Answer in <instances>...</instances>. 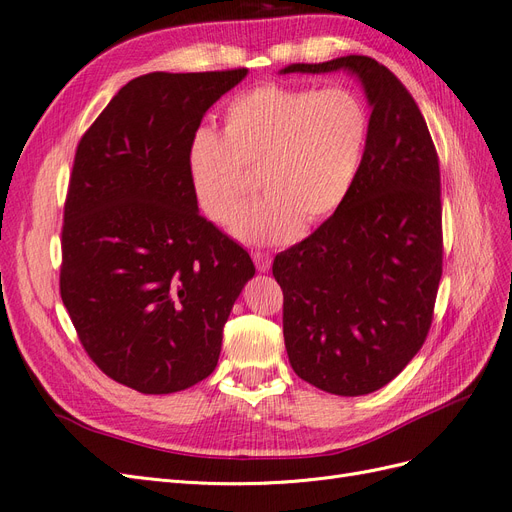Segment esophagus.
Listing matches in <instances>:
<instances>
[{
	"instance_id": "34e87169",
	"label": "esophagus",
	"mask_w": 512,
	"mask_h": 512,
	"mask_svg": "<svg viewBox=\"0 0 512 512\" xmlns=\"http://www.w3.org/2000/svg\"><path fill=\"white\" fill-rule=\"evenodd\" d=\"M252 258H254V265L260 273H267L273 265V258L269 252H252Z\"/></svg>"
}]
</instances>
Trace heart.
<instances>
[{
    "label": "heart",
    "mask_w": 512,
    "mask_h": 512,
    "mask_svg": "<svg viewBox=\"0 0 512 512\" xmlns=\"http://www.w3.org/2000/svg\"><path fill=\"white\" fill-rule=\"evenodd\" d=\"M369 115L348 87L265 83L235 96L222 134L192 136L188 175L198 209L224 224L249 175L266 192L230 220V235L247 245H282L344 205L359 175Z\"/></svg>",
    "instance_id": "1"
}]
</instances>
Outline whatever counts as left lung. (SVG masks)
Instances as JSON below:
<instances>
[{"label":"left lung","mask_w":512,"mask_h":512,"mask_svg":"<svg viewBox=\"0 0 512 512\" xmlns=\"http://www.w3.org/2000/svg\"><path fill=\"white\" fill-rule=\"evenodd\" d=\"M352 72L371 106L344 205L273 260L294 374L333 395L389 384L421 350L442 277L438 153L410 91L376 59L290 64L282 74Z\"/></svg>","instance_id":"obj_1"}]
</instances>
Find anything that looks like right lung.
I'll use <instances>...</instances> for the list:
<instances>
[{
    "mask_svg": "<svg viewBox=\"0 0 512 512\" xmlns=\"http://www.w3.org/2000/svg\"><path fill=\"white\" fill-rule=\"evenodd\" d=\"M247 68L151 72L117 91L76 147L59 290L89 359L145 395L213 374L222 331L256 269L198 213L188 149Z\"/></svg>",
    "mask_w": 512,
    "mask_h": 512,
    "instance_id": "add662e5",
    "label": "right lung"
}]
</instances>
